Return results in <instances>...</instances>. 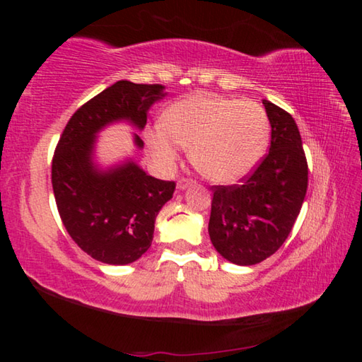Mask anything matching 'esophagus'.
Masks as SVG:
<instances>
[{
  "instance_id": "obj_1",
  "label": "esophagus",
  "mask_w": 362,
  "mask_h": 362,
  "mask_svg": "<svg viewBox=\"0 0 362 362\" xmlns=\"http://www.w3.org/2000/svg\"><path fill=\"white\" fill-rule=\"evenodd\" d=\"M193 185V180H188V179H180L177 182V189H187L188 187Z\"/></svg>"
}]
</instances>
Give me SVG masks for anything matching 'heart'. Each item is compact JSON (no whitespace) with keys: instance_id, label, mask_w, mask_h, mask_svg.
Returning a JSON list of instances; mask_svg holds the SVG:
<instances>
[{"instance_id":"heart-1","label":"heart","mask_w":362,"mask_h":362,"mask_svg":"<svg viewBox=\"0 0 362 362\" xmlns=\"http://www.w3.org/2000/svg\"><path fill=\"white\" fill-rule=\"evenodd\" d=\"M269 121L259 103L228 97L196 94L175 102L164 124L146 132L148 151L159 168L170 169L189 148L192 163L217 183L247 177L268 146Z\"/></svg>"}]
</instances>
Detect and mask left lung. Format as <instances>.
Returning <instances> with one entry per match:
<instances>
[{
    "label": "left lung",
    "instance_id": "obj_1",
    "mask_svg": "<svg viewBox=\"0 0 362 362\" xmlns=\"http://www.w3.org/2000/svg\"><path fill=\"white\" fill-rule=\"evenodd\" d=\"M272 144L260 166L241 185L214 187L209 236L235 265L260 263L283 246L302 209L308 166L292 116L263 100Z\"/></svg>",
    "mask_w": 362,
    "mask_h": 362
}]
</instances>
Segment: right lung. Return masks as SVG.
Segmentation results:
<instances>
[{
	"instance_id": "obj_1",
	"label": "right lung",
	"mask_w": 362,
	"mask_h": 362,
	"mask_svg": "<svg viewBox=\"0 0 362 362\" xmlns=\"http://www.w3.org/2000/svg\"><path fill=\"white\" fill-rule=\"evenodd\" d=\"M168 95L163 84L116 81L71 116L52 159V188L66 231L86 254L108 265L139 260L153 241L155 220L175 183L155 179L126 158L103 166L99 134L116 122L144 131L153 103ZM134 145L144 148L139 134Z\"/></svg>"
}]
</instances>
